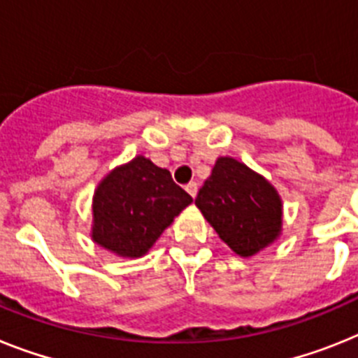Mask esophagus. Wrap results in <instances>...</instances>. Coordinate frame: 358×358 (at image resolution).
Segmentation results:
<instances>
[{
	"instance_id": "1",
	"label": "esophagus",
	"mask_w": 358,
	"mask_h": 358,
	"mask_svg": "<svg viewBox=\"0 0 358 358\" xmlns=\"http://www.w3.org/2000/svg\"><path fill=\"white\" fill-rule=\"evenodd\" d=\"M185 191H187L189 194H191V196H196V193H198V184L196 182H191V184H187L185 185Z\"/></svg>"
}]
</instances>
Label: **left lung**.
I'll return each mask as SVG.
<instances>
[{"instance_id":"obj_1","label":"left lung","mask_w":358,"mask_h":358,"mask_svg":"<svg viewBox=\"0 0 358 358\" xmlns=\"http://www.w3.org/2000/svg\"><path fill=\"white\" fill-rule=\"evenodd\" d=\"M194 203L240 257H253L280 236L282 200L276 189L231 156L216 160Z\"/></svg>"}]
</instances>
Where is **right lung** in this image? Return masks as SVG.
<instances>
[{
    "mask_svg": "<svg viewBox=\"0 0 358 358\" xmlns=\"http://www.w3.org/2000/svg\"><path fill=\"white\" fill-rule=\"evenodd\" d=\"M191 202L169 171L136 156L110 171L96 187L92 240L120 257H143Z\"/></svg>",
    "mask_w": 358,
    "mask_h": 358,
    "instance_id": "right-lung-1",
    "label": "right lung"
}]
</instances>
